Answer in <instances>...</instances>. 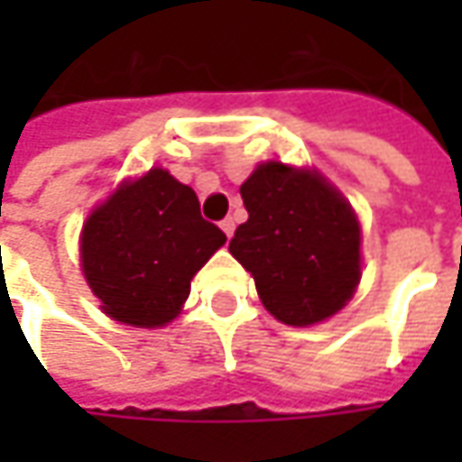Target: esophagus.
<instances>
[{
    "mask_svg": "<svg viewBox=\"0 0 462 462\" xmlns=\"http://www.w3.org/2000/svg\"><path fill=\"white\" fill-rule=\"evenodd\" d=\"M221 228H223V234L231 239V236H234V228H236V223H234V218H223Z\"/></svg>",
    "mask_w": 462,
    "mask_h": 462,
    "instance_id": "1",
    "label": "esophagus"
}]
</instances>
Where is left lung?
<instances>
[{
	"mask_svg": "<svg viewBox=\"0 0 462 462\" xmlns=\"http://www.w3.org/2000/svg\"><path fill=\"white\" fill-rule=\"evenodd\" d=\"M249 213L228 252L252 273L264 309L310 327L346 306L360 282V221L316 169L259 164L241 185Z\"/></svg>",
	"mask_w": 462,
	"mask_h": 462,
	"instance_id": "obj_1",
	"label": "left lung"
}]
</instances>
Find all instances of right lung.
<instances>
[{
  "mask_svg": "<svg viewBox=\"0 0 462 462\" xmlns=\"http://www.w3.org/2000/svg\"><path fill=\"white\" fill-rule=\"evenodd\" d=\"M226 244L200 216L192 187L153 167L97 205L81 228V273L99 309L120 324H169L189 295V280Z\"/></svg>",
  "mask_w": 462,
  "mask_h": 462,
  "instance_id": "obj_1",
  "label": "right lung"
}]
</instances>
